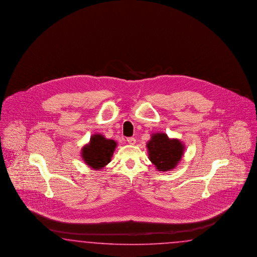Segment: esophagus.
<instances>
[{"mask_svg": "<svg viewBox=\"0 0 257 257\" xmlns=\"http://www.w3.org/2000/svg\"><path fill=\"white\" fill-rule=\"evenodd\" d=\"M127 142L131 145H134V144H136V140L134 138H127Z\"/></svg>", "mask_w": 257, "mask_h": 257, "instance_id": "1", "label": "esophagus"}]
</instances>
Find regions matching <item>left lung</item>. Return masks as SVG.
<instances>
[{"label": "left lung", "instance_id": "8db88e82", "mask_svg": "<svg viewBox=\"0 0 257 257\" xmlns=\"http://www.w3.org/2000/svg\"><path fill=\"white\" fill-rule=\"evenodd\" d=\"M149 158L159 171H171L179 163L185 146L180 140H171L166 134H153L147 143Z\"/></svg>", "mask_w": 257, "mask_h": 257}]
</instances>
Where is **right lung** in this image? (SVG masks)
I'll list each match as a JSON object with an SVG mask.
<instances>
[{
	"mask_svg": "<svg viewBox=\"0 0 257 257\" xmlns=\"http://www.w3.org/2000/svg\"><path fill=\"white\" fill-rule=\"evenodd\" d=\"M117 146L116 141L107 140L101 135H93L89 143L82 149V157L87 166L94 170H101L111 161Z\"/></svg>",
	"mask_w": 257,
	"mask_h": 257,
	"instance_id": "obj_1",
	"label": "right lung"
}]
</instances>
